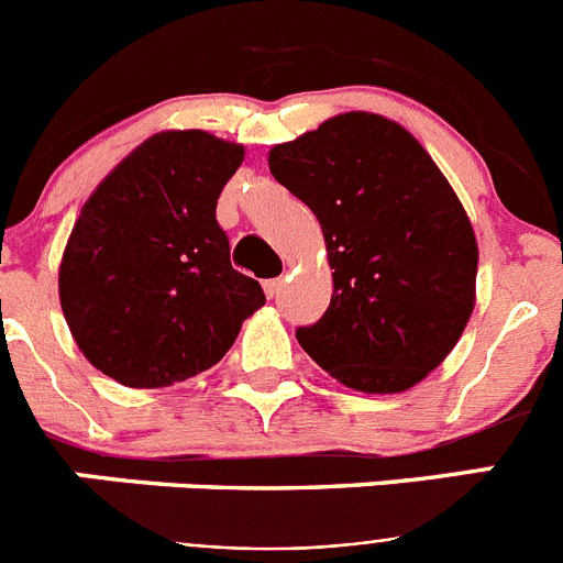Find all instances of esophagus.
<instances>
[{"mask_svg": "<svg viewBox=\"0 0 563 563\" xmlns=\"http://www.w3.org/2000/svg\"><path fill=\"white\" fill-rule=\"evenodd\" d=\"M282 285H285V282H282V278H267V282H265V292H267V298L278 296V292H282Z\"/></svg>", "mask_w": 563, "mask_h": 563, "instance_id": "1", "label": "esophagus"}]
</instances>
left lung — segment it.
I'll list each match as a JSON object with an SVG mask.
<instances>
[{"mask_svg":"<svg viewBox=\"0 0 563 563\" xmlns=\"http://www.w3.org/2000/svg\"><path fill=\"white\" fill-rule=\"evenodd\" d=\"M327 242L332 298L296 332L346 389L397 395L434 372L476 305V233L431 154L397 121L343 112L267 154Z\"/></svg>","mask_w":563,"mask_h":563,"instance_id":"obj_1","label":"left lung"}]
</instances>
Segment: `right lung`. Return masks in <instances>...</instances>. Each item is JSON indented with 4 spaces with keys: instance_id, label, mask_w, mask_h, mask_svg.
<instances>
[{
    "instance_id": "add662e5",
    "label": "right lung",
    "mask_w": 563,
    "mask_h": 563,
    "mask_svg": "<svg viewBox=\"0 0 563 563\" xmlns=\"http://www.w3.org/2000/svg\"><path fill=\"white\" fill-rule=\"evenodd\" d=\"M242 143L166 129L98 183L58 267L67 327L96 369L129 389H163L211 369L265 305L231 267L217 200Z\"/></svg>"
}]
</instances>
